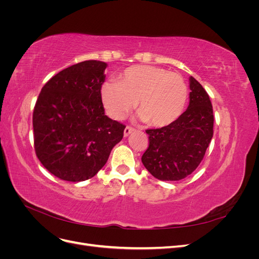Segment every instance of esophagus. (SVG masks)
<instances>
[{"label": "esophagus", "instance_id": "obj_1", "mask_svg": "<svg viewBox=\"0 0 259 259\" xmlns=\"http://www.w3.org/2000/svg\"><path fill=\"white\" fill-rule=\"evenodd\" d=\"M134 131H135V130L133 128V127L126 126V127H125V130H124V137H127V136L131 134V133H133Z\"/></svg>", "mask_w": 259, "mask_h": 259}]
</instances>
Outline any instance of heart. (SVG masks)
<instances>
[{
	"label": "heart",
	"mask_w": 259,
	"mask_h": 259,
	"mask_svg": "<svg viewBox=\"0 0 259 259\" xmlns=\"http://www.w3.org/2000/svg\"><path fill=\"white\" fill-rule=\"evenodd\" d=\"M101 101L107 113L122 120L132 108L152 127H165L183 114L188 100L184 77L154 66H132L117 75L116 82L101 88Z\"/></svg>",
	"instance_id": "b5f03b06"
}]
</instances>
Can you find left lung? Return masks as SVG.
<instances>
[{"label":"left lung","instance_id":"8db88e82","mask_svg":"<svg viewBox=\"0 0 259 259\" xmlns=\"http://www.w3.org/2000/svg\"><path fill=\"white\" fill-rule=\"evenodd\" d=\"M189 106L173 124L147 130L149 147L142 162L149 173L160 180L184 179L204 158L213 137L214 115L208 94L203 86L189 77Z\"/></svg>","mask_w":259,"mask_h":259}]
</instances>
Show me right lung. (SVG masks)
Returning a JSON list of instances; mask_svg holds the SVG:
<instances>
[{
    "instance_id": "add662e5",
    "label": "right lung",
    "mask_w": 259,
    "mask_h": 259,
    "mask_svg": "<svg viewBox=\"0 0 259 259\" xmlns=\"http://www.w3.org/2000/svg\"><path fill=\"white\" fill-rule=\"evenodd\" d=\"M107 64L86 60L62 70L46 83L33 110L37 159L67 182L95 176L121 142L125 125L105 114L101 85Z\"/></svg>"
}]
</instances>
